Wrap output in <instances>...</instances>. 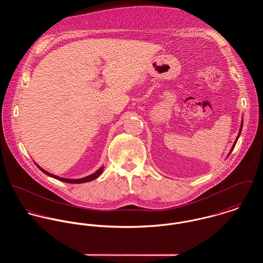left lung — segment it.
Listing matches in <instances>:
<instances>
[{"instance_id": "1", "label": "left lung", "mask_w": 263, "mask_h": 263, "mask_svg": "<svg viewBox=\"0 0 263 263\" xmlns=\"http://www.w3.org/2000/svg\"><path fill=\"white\" fill-rule=\"evenodd\" d=\"M242 126H243V124H241V127H240V132H239V135H238V137H237V139H236V142H235V144L233 145V147H232V149H231V151H230V153H229V155L231 154V152L233 151V149H234V147H235V145H236V143H237V141H238V139H239V137H240V134H241V130H242Z\"/></svg>"}]
</instances>
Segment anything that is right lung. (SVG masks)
<instances>
[{"label":"right lung","mask_w":263,"mask_h":263,"mask_svg":"<svg viewBox=\"0 0 263 263\" xmlns=\"http://www.w3.org/2000/svg\"><path fill=\"white\" fill-rule=\"evenodd\" d=\"M38 168L44 173V174H46V175H48V176H50V177H53V178H55V179H58V180H60V181H64V182H67V183H85V182H89V181H92V180H94V179H96L101 173H102V171H103V168L101 167L98 171H96L95 173H93V174H91V175H89V176H87V177H84V178H81V179H68V178H62V177H59V176H55V175H52V174H50V173H48L47 171H45V170H43L42 168H40L39 166L37 165Z\"/></svg>","instance_id":"add662e5"}]
</instances>
